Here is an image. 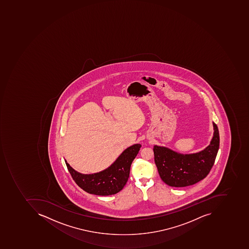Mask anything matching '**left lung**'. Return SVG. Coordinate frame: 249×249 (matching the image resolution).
Masks as SVG:
<instances>
[{"mask_svg":"<svg viewBox=\"0 0 249 249\" xmlns=\"http://www.w3.org/2000/svg\"><path fill=\"white\" fill-rule=\"evenodd\" d=\"M210 145L199 153L182 154L169 148L155 145L154 160L160 178L172 187H185L204 179L213 168L219 149L218 126L213 123Z\"/></svg>","mask_w":249,"mask_h":249,"instance_id":"left-lung-1","label":"left lung"}]
</instances>
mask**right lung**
I'll return each instance as SVG.
<instances>
[{"instance_id":"obj_1","label":"right lung","mask_w":249,"mask_h":249,"mask_svg":"<svg viewBox=\"0 0 249 249\" xmlns=\"http://www.w3.org/2000/svg\"><path fill=\"white\" fill-rule=\"evenodd\" d=\"M139 143L127 148L116 161L104 171L93 174L77 172L65 160L69 172L81 189L92 195L107 196L122 190L129 178L130 167L140 150Z\"/></svg>"}]
</instances>
